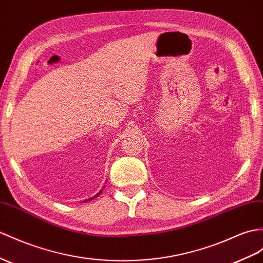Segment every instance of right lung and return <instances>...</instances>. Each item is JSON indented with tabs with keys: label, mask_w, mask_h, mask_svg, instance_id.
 <instances>
[{
	"label": "right lung",
	"mask_w": 263,
	"mask_h": 263,
	"mask_svg": "<svg viewBox=\"0 0 263 263\" xmlns=\"http://www.w3.org/2000/svg\"><path fill=\"white\" fill-rule=\"evenodd\" d=\"M89 200H92V198H89Z\"/></svg>",
	"instance_id": "1"
}]
</instances>
